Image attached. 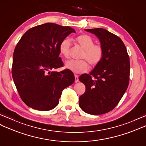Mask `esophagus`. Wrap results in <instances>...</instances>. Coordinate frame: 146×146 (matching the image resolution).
I'll list each match as a JSON object with an SVG mask.
<instances>
[{
  "instance_id": "1",
  "label": "esophagus",
  "mask_w": 146,
  "mask_h": 146,
  "mask_svg": "<svg viewBox=\"0 0 146 146\" xmlns=\"http://www.w3.org/2000/svg\"><path fill=\"white\" fill-rule=\"evenodd\" d=\"M74 77H75V82L76 83L78 82V81H79V76L76 75V74H75V75H74Z\"/></svg>"
}]
</instances>
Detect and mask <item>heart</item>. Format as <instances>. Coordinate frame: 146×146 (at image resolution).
I'll return each mask as SVG.
<instances>
[{
  "label": "heart",
  "instance_id": "1",
  "mask_svg": "<svg viewBox=\"0 0 146 146\" xmlns=\"http://www.w3.org/2000/svg\"><path fill=\"white\" fill-rule=\"evenodd\" d=\"M77 43L84 49L79 61L70 60L66 62V67L75 73L85 72L89 69L90 64L97 66L100 63L104 57V48L100 44L94 43V40L90 35L82 34L76 39ZM71 42L69 39L63 40L59 44V53L66 59L70 57Z\"/></svg>",
  "mask_w": 146,
  "mask_h": 146
}]
</instances>
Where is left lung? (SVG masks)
I'll return each instance as SVG.
<instances>
[{"label":"left lung","mask_w":146,"mask_h":146,"mask_svg":"<svg viewBox=\"0 0 146 146\" xmlns=\"http://www.w3.org/2000/svg\"><path fill=\"white\" fill-rule=\"evenodd\" d=\"M85 31L100 39L104 54L100 63L89 74L79 77L86 87L79 98V106L88 114L102 115L115 108L128 87L129 58L125 45L118 36L104 28Z\"/></svg>","instance_id":"left-lung-1"}]
</instances>
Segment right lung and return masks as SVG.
Wrapping results in <instances>:
<instances>
[{
    "label": "right lung",
    "instance_id": "obj_1",
    "mask_svg": "<svg viewBox=\"0 0 146 146\" xmlns=\"http://www.w3.org/2000/svg\"><path fill=\"white\" fill-rule=\"evenodd\" d=\"M73 28L47 23L30 28L15 46L12 73L20 98L27 106L40 111H48L59 104L63 90L74 83V74L63 67L59 56L61 42Z\"/></svg>",
    "mask_w": 146,
    "mask_h": 146
}]
</instances>
